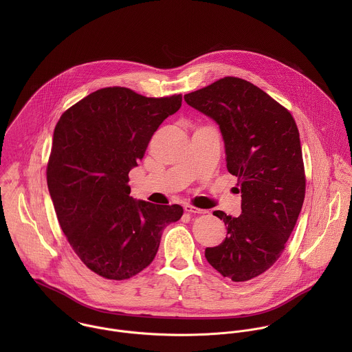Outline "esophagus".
<instances>
[{
    "label": "esophagus",
    "instance_id": "obj_1",
    "mask_svg": "<svg viewBox=\"0 0 352 352\" xmlns=\"http://www.w3.org/2000/svg\"><path fill=\"white\" fill-rule=\"evenodd\" d=\"M184 210H186L187 212H190V214H206V212H207L206 210L194 207V206H191V204H184Z\"/></svg>",
    "mask_w": 352,
    "mask_h": 352
}]
</instances>
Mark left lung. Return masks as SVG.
Instances as JSON below:
<instances>
[{
    "label": "left lung",
    "mask_w": 352,
    "mask_h": 352,
    "mask_svg": "<svg viewBox=\"0 0 352 352\" xmlns=\"http://www.w3.org/2000/svg\"><path fill=\"white\" fill-rule=\"evenodd\" d=\"M221 130L226 168L239 177L241 214L223 211L226 239L206 248L211 267L233 282L267 271L282 254L305 198L301 141L292 113L251 82L225 77L184 95Z\"/></svg>",
    "instance_id": "8db88e82"
}]
</instances>
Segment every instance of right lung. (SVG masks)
I'll return each mask as SVG.
<instances>
[{"instance_id":"add662e5","label":"right lung","mask_w":352,"mask_h":352,"mask_svg":"<svg viewBox=\"0 0 352 352\" xmlns=\"http://www.w3.org/2000/svg\"><path fill=\"white\" fill-rule=\"evenodd\" d=\"M182 107V95L145 98L102 88L58 120L47 186L60 229L81 261L107 279H129L146 268L164 229L183 215L130 197L129 172L138 166L158 126Z\"/></svg>"}]
</instances>
